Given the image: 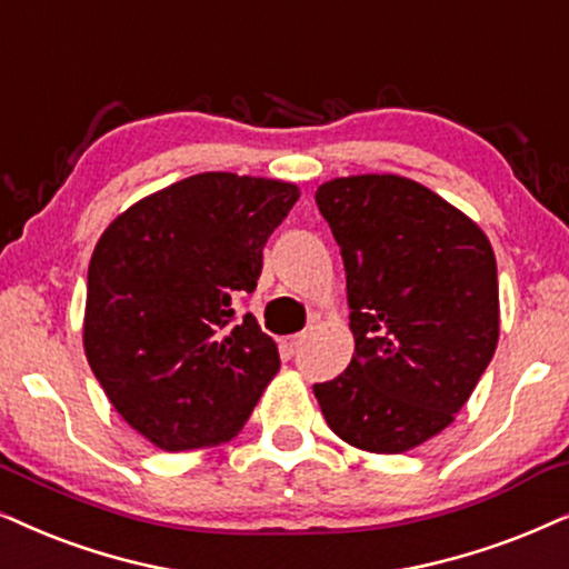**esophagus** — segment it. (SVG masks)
Here are the masks:
<instances>
[{
  "instance_id": "obj_1",
  "label": "esophagus",
  "mask_w": 569,
  "mask_h": 569,
  "mask_svg": "<svg viewBox=\"0 0 569 569\" xmlns=\"http://www.w3.org/2000/svg\"><path fill=\"white\" fill-rule=\"evenodd\" d=\"M302 339H306V337H302V335H292V337H284V339H282V342H279V348H282V352H284V356H287V358H292V356H295V352H298V350H300Z\"/></svg>"
}]
</instances>
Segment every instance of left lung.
I'll return each instance as SVG.
<instances>
[{
    "instance_id": "1",
    "label": "left lung",
    "mask_w": 569,
    "mask_h": 569,
    "mask_svg": "<svg viewBox=\"0 0 569 569\" xmlns=\"http://www.w3.org/2000/svg\"><path fill=\"white\" fill-rule=\"evenodd\" d=\"M316 203L342 250L356 352L313 395L342 441L408 452L452 423L497 350L491 242L400 174L337 177L319 186Z\"/></svg>"
}]
</instances>
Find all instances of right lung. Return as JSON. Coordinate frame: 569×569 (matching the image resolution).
Here are the masks:
<instances>
[{
	"mask_svg": "<svg viewBox=\"0 0 569 569\" xmlns=\"http://www.w3.org/2000/svg\"><path fill=\"white\" fill-rule=\"evenodd\" d=\"M298 186L203 172L122 211L88 263L83 348L114 410L164 452L238 437L279 371L274 339L234 300Z\"/></svg>",
	"mask_w": 569,
	"mask_h": 569,
	"instance_id": "obj_1",
	"label": "right lung"
}]
</instances>
